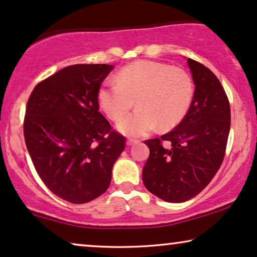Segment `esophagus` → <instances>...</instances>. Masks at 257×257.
Segmentation results:
<instances>
[{"mask_svg":"<svg viewBox=\"0 0 257 257\" xmlns=\"http://www.w3.org/2000/svg\"><path fill=\"white\" fill-rule=\"evenodd\" d=\"M138 143V140H136V139H127V142H126V144H127V146H132V145H135V144H137Z\"/></svg>","mask_w":257,"mask_h":257,"instance_id":"obj_1","label":"esophagus"}]
</instances>
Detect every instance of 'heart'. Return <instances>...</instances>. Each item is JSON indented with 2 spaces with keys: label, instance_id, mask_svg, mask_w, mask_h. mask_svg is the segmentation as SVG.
<instances>
[{
  "label": "heart",
  "instance_id": "obj_1",
  "mask_svg": "<svg viewBox=\"0 0 257 257\" xmlns=\"http://www.w3.org/2000/svg\"><path fill=\"white\" fill-rule=\"evenodd\" d=\"M115 83L98 90V103L106 117L118 121L135 105L138 107L118 124L126 136L142 137L154 128L170 130L187 113L194 97L192 76L181 68L153 61H138L122 68Z\"/></svg>",
  "mask_w": 257,
  "mask_h": 257
}]
</instances>
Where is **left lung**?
Returning <instances> with one entry per match:
<instances>
[{
	"instance_id": "8db88e82",
	"label": "left lung",
	"mask_w": 257,
	"mask_h": 257,
	"mask_svg": "<svg viewBox=\"0 0 257 257\" xmlns=\"http://www.w3.org/2000/svg\"><path fill=\"white\" fill-rule=\"evenodd\" d=\"M187 63L195 84L191 107L174 130L145 140L150 156L143 182L167 202L187 201L212 181L230 130V105L220 80L201 63L191 58Z\"/></svg>"
}]
</instances>
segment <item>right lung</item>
<instances>
[{"instance_id":"obj_1","label":"right lung","mask_w":257,"mask_h":257,"mask_svg":"<svg viewBox=\"0 0 257 257\" xmlns=\"http://www.w3.org/2000/svg\"><path fill=\"white\" fill-rule=\"evenodd\" d=\"M113 69L75 64L42 80L28 99L24 139L44 185L63 200L85 203L110 186L125 137L99 112L98 90Z\"/></svg>"}]
</instances>
